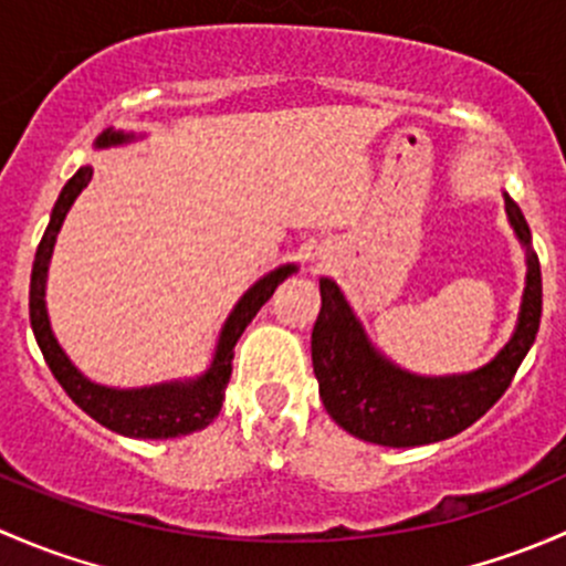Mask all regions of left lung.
Listing matches in <instances>:
<instances>
[{
  "instance_id": "obj_1",
  "label": "left lung",
  "mask_w": 566,
  "mask_h": 566,
  "mask_svg": "<svg viewBox=\"0 0 566 566\" xmlns=\"http://www.w3.org/2000/svg\"><path fill=\"white\" fill-rule=\"evenodd\" d=\"M506 213L517 238L528 247V224L510 197ZM319 298L323 306L312 328V364L331 419L361 441L397 449L424 447L471 427L510 389L539 331L542 273L539 260L528 251L526 293L515 336L488 367L454 378H416L380 358L331 279L319 282Z\"/></svg>"
}]
</instances>
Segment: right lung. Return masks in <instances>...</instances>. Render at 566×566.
Segmentation results:
<instances>
[{"instance_id": "right-lung-1", "label": "right lung", "mask_w": 566, "mask_h": 566, "mask_svg": "<svg viewBox=\"0 0 566 566\" xmlns=\"http://www.w3.org/2000/svg\"><path fill=\"white\" fill-rule=\"evenodd\" d=\"M125 139H128V136L106 130V134H101L98 145H114V142ZM90 177H93V169L82 167L65 182L54 210H51L49 227H45L43 238H40V247L35 251V265H32L30 282V323L32 331H35L40 350H43L45 364H49V369L54 373V378L60 380L62 389L67 391V397H71L84 413H90L95 421H101L108 430L119 432V436L177 438L202 430V427H208L210 421L219 416L221 402H224V389L227 384H230L238 339H241V334L247 331L251 317L260 312V306L271 298L273 290L295 271V265L276 268V271L268 273L265 279H260V282L238 301L230 319H227L224 331H221L219 350H216L213 364H210V369L202 378L191 380V384H167L134 391H117L106 389V386L90 384V380L67 361L62 347L56 345L54 334H51L49 315H45V271H49L56 232H60L62 219H65V213L71 210L73 199H76L78 193H82V188L90 182Z\"/></svg>"}]
</instances>
